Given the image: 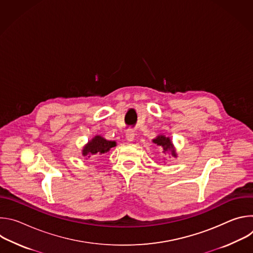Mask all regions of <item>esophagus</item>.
Masks as SVG:
<instances>
[{
    "mask_svg": "<svg viewBox=\"0 0 253 253\" xmlns=\"http://www.w3.org/2000/svg\"><path fill=\"white\" fill-rule=\"evenodd\" d=\"M125 136H126V139L128 140V141H133L134 140V136H135V133H134V130H132V129H128L127 131H126V134H125Z\"/></svg>",
    "mask_w": 253,
    "mask_h": 253,
    "instance_id": "esophagus-1",
    "label": "esophagus"
}]
</instances>
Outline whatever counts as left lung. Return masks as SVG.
Returning <instances> with one entry per match:
<instances>
[{
    "mask_svg": "<svg viewBox=\"0 0 253 253\" xmlns=\"http://www.w3.org/2000/svg\"><path fill=\"white\" fill-rule=\"evenodd\" d=\"M153 143H155L156 145L158 146H161L163 147V152H166L167 150H171L172 152V155L173 156H176V153H175V150L173 148V145L171 143V140L168 138V137H165V136H158L157 138H155L153 140Z\"/></svg>",
    "mask_w": 253,
    "mask_h": 253,
    "instance_id": "left-lung-1",
    "label": "left lung"
}]
</instances>
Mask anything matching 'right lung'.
Returning <instances> with one entry per match:
<instances>
[{
    "instance_id": "right-lung-1",
    "label": "right lung",
    "mask_w": 253,
    "mask_h": 253,
    "mask_svg": "<svg viewBox=\"0 0 253 253\" xmlns=\"http://www.w3.org/2000/svg\"><path fill=\"white\" fill-rule=\"evenodd\" d=\"M116 146L115 141H108L101 136L94 137L83 149V155H100ZM90 157V156H88Z\"/></svg>"
}]
</instances>
